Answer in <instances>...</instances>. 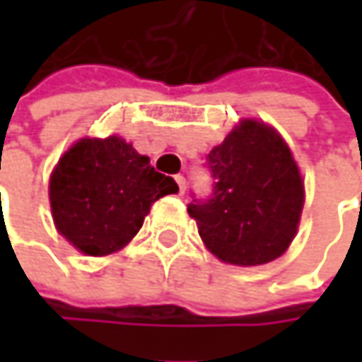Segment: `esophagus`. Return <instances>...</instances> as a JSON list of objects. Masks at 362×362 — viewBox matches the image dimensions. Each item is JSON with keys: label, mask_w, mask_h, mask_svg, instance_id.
<instances>
[{"label": "esophagus", "mask_w": 362, "mask_h": 362, "mask_svg": "<svg viewBox=\"0 0 362 362\" xmlns=\"http://www.w3.org/2000/svg\"><path fill=\"white\" fill-rule=\"evenodd\" d=\"M175 181L179 185V193H185V177L183 175H175Z\"/></svg>", "instance_id": "34e87169"}]
</instances>
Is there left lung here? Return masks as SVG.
<instances>
[{"label":"left lung","instance_id":"obj_1","mask_svg":"<svg viewBox=\"0 0 362 362\" xmlns=\"http://www.w3.org/2000/svg\"><path fill=\"white\" fill-rule=\"evenodd\" d=\"M205 167L214 177L207 197L187 205L211 254L235 266L280 257L298 228L304 183L280 134L243 120L216 146Z\"/></svg>","mask_w":362,"mask_h":362}]
</instances>
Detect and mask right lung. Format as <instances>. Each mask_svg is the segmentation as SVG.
Instances as JSON below:
<instances>
[{
	"mask_svg": "<svg viewBox=\"0 0 362 362\" xmlns=\"http://www.w3.org/2000/svg\"><path fill=\"white\" fill-rule=\"evenodd\" d=\"M177 191L173 177L155 171L148 157L119 136L78 141L49 179L56 228L88 256L124 247L151 205Z\"/></svg>",
	"mask_w": 362,
	"mask_h": 362,
	"instance_id": "right-lung-1",
	"label": "right lung"
}]
</instances>
